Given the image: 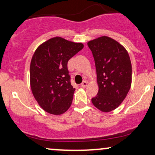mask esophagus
I'll return each mask as SVG.
<instances>
[{
  "label": "esophagus",
  "mask_w": 155,
  "mask_h": 155,
  "mask_svg": "<svg viewBox=\"0 0 155 155\" xmlns=\"http://www.w3.org/2000/svg\"><path fill=\"white\" fill-rule=\"evenodd\" d=\"M87 86V81H84L81 84V87L85 88Z\"/></svg>",
  "instance_id": "esophagus-1"
}]
</instances>
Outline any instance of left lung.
Here are the masks:
<instances>
[{"instance_id": "8db88e82", "label": "left lung", "mask_w": 155, "mask_h": 155, "mask_svg": "<svg viewBox=\"0 0 155 155\" xmlns=\"http://www.w3.org/2000/svg\"><path fill=\"white\" fill-rule=\"evenodd\" d=\"M95 63L98 92L92 103L103 112L113 111L122 104L132 81V65L123 46L108 36L87 43Z\"/></svg>"}]
</instances>
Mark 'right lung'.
Here are the masks:
<instances>
[{
	"instance_id": "obj_1",
	"label": "right lung",
	"mask_w": 155,
	"mask_h": 155,
	"mask_svg": "<svg viewBox=\"0 0 155 155\" xmlns=\"http://www.w3.org/2000/svg\"><path fill=\"white\" fill-rule=\"evenodd\" d=\"M83 47L81 43L54 37L35 51L30 68L31 87L45 111L60 115L70 108L75 88L71 84L68 62Z\"/></svg>"
}]
</instances>
